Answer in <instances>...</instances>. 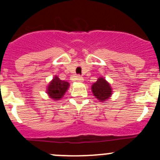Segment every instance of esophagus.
I'll return each mask as SVG.
<instances>
[{"label":"esophagus","instance_id":"34e87169","mask_svg":"<svg viewBox=\"0 0 160 160\" xmlns=\"http://www.w3.org/2000/svg\"><path fill=\"white\" fill-rule=\"evenodd\" d=\"M76 80H77V81L79 82V83H83V78L80 75H78L76 77Z\"/></svg>","mask_w":160,"mask_h":160}]
</instances>
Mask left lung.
I'll list each match as a JSON object with an SVG mask.
<instances>
[{"mask_svg":"<svg viewBox=\"0 0 160 160\" xmlns=\"http://www.w3.org/2000/svg\"><path fill=\"white\" fill-rule=\"evenodd\" d=\"M91 90L93 96L100 102L110 99L113 92L110 83L104 77H98V80L92 84Z\"/></svg>","mask_w":160,"mask_h":160,"instance_id":"left-lung-1","label":"left lung"}]
</instances>
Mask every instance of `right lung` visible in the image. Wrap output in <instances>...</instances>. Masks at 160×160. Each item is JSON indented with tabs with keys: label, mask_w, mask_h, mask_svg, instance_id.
<instances>
[{
	"label": "right lung",
	"mask_w": 160,
	"mask_h": 160,
	"mask_svg": "<svg viewBox=\"0 0 160 160\" xmlns=\"http://www.w3.org/2000/svg\"><path fill=\"white\" fill-rule=\"evenodd\" d=\"M69 87L70 83L68 82L60 80L56 75L46 88V93L49 98H52L55 101H59L63 98Z\"/></svg>",
	"instance_id": "1"
}]
</instances>
